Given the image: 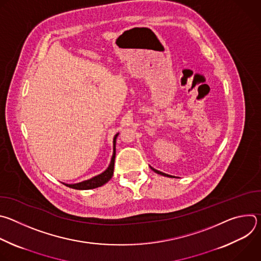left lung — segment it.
I'll return each instance as SVG.
<instances>
[{"label": "left lung", "mask_w": 261, "mask_h": 261, "mask_svg": "<svg viewBox=\"0 0 261 261\" xmlns=\"http://www.w3.org/2000/svg\"><path fill=\"white\" fill-rule=\"evenodd\" d=\"M156 173H158V174H161V175H164V176H168V177H174V176H172V175H169V174H166V173H164V172H161V171H159V170H157V169H154L153 167H151Z\"/></svg>", "instance_id": "obj_1"}]
</instances>
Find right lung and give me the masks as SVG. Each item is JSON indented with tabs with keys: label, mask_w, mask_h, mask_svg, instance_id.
I'll use <instances>...</instances> for the list:
<instances>
[{
	"label": "right lung",
	"mask_w": 261,
	"mask_h": 261,
	"mask_svg": "<svg viewBox=\"0 0 261 261\" xmlns=\"http://www.w3.org/2000/svg\"><path fill=\"white\" fill-rule=\"evenodd\" d=\"M118 135H119V133L116 134V136L114 138V154H113V157H111L110 164H109V166L107 167V169L105 171H103L102 173H100V174H98V175H96V176H94L90 179H87V180H84V181H81V182H77V184H64V185L67 186V187H69V188H72V189L89 190V189H95V188L101 187V186L106 184L111 178V176L114 175L115 158H116V140H117Z\"/></svg>",
	"instance_id": "right-lung-1"
}]
</instances>
